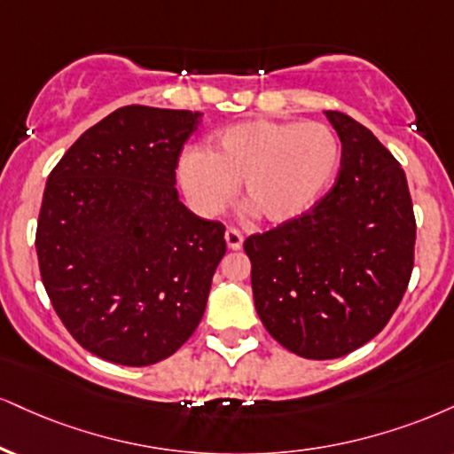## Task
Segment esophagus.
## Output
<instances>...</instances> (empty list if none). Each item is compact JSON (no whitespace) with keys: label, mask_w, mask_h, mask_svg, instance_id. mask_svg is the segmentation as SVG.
Masks as SVG:
<instances>
[{"label":"esophagus","mask_w":454,"mask_h":454,"mask_svg":"<svg viewBox=\"0 0 454 454\" xmlns=\"http://www.w3.org/2000/svg\"><path fill=\"white\" fill-rule=\"evenodd\" d=\"M223 239H226L228 249L237 251L243 247V234H241V231H237V228H228V231L223 232Z\"/></svg>","instance_id":"obj_1"}]
</instances>
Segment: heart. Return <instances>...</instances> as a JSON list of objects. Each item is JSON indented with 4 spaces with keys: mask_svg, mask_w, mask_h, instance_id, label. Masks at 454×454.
I'll return each mask as SVG.
<instances>
[{
    "mask_svg": "<svg viewBox=\"0 0 454 454\" xmlns=\"http://www.w3.org/2000/svg\"><path fill=\"white\" fill-rule=\"evenodd\" d=\"M340 165V141L324 122L245 120L188 150L177 167L185 196L205 215L231 205L243 184V203L266 223L298 220L313 207Z\"/></svg>",
    "mask_w": 454,
    "mask_h": 454,
    "instance_id": "obj_1",
    "label": "heart"
}]
</instances>
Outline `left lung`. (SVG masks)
<instances>
[{
    "label": "left lung",
    "mask_w": 454,
    "mask_h": 454,
    "mask_svg": "<svg viewBox=\"0 0 454 454\" xmlns=\"http://www.w3.org/2000/svg\"><path fill=\"white\" fill-rule=\"evenodd\" d=\"M325 116L342 144L332 190L243 245L262 324L307 359L342 357L383 330L411 281L417 239L400 162L357 120Z\"/></svg>",
    "instance_id": "8db88e82"
}]
</instances>
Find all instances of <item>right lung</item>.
<instances>
[{
  "mask_svg": "<svg viewBox=\"0 0 454 454\" xmlns=\"http://www.w3.org/2000/svg\"><path fill=\"white\" fill-rule=\"evenodd\" d=\"M200 116L120 107L48 177L35 234L43 287L69 334L106 362H162L203 319L223 226L190 211L175 188Z\"/></svg>",
  "mask_w": 454,
  "mask_h": 454,
  "instance_id": "right-lung-1",
  "label": "right lung"
}]
</instances>
